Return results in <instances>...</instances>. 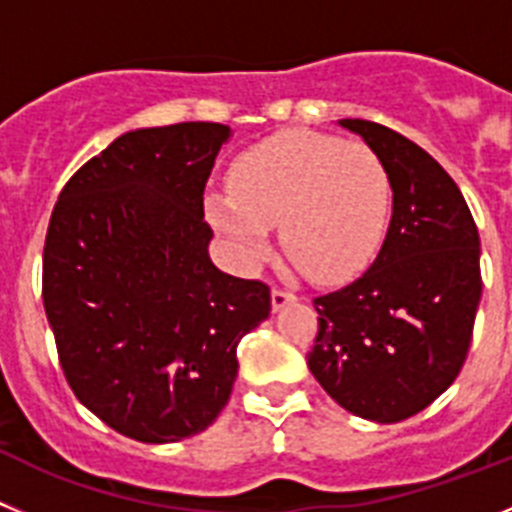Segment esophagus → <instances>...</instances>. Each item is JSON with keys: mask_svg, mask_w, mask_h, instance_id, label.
<instances>
[{"mask_svg": "<svg viewBox=\"0 0 512 512\" xmlns=\"http://www.w3.org/2000/svg\"><path fill=\"white\" fill-rule=\"evenodd\" d=\"M273 311H280V308H285L288 303L296 301V296L290 293V290H283V288H273Z\"/></svg>", "mask_w": 512, "mask_h": 512, "instance_id": "34e87169", "label": "esophagus"}]
</instances>
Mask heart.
<instances>
[{"instance_id":"b5f03b06","label":"heart","mask_w":512,"mask_h":512,"mask_svg":"<svg viewBox=\"0 0 512 512\" xmlns=\"http://www.w3.org/2000/svg\"><path fill=\"white\" fill-rule=\"evenodd\" d=\"M211 227L234 260L260 265L270 227L303 273L339 283L375 257L390 214L388 170L365 142L288 130L250 147L232 168V191L206 196Z\"/></svg>"}]
</instances>
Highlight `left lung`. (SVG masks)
Masks as SVG:
<instances>
[{
    "label": "left lung",
    "mask_w": 512,
    "mask_h": 512,
    "mask_svg": "<svg viewBox=\"0 0 512 512\" xmlns=\"http://www.w3.org/2000/svg\"><path fill=\"white\" fill-rule=\"evenodd\" d=\"M388 170L393 216L362 278L313 298L308 370L344 411L398 423L457 380L482 296L480 234L462 191L426 150L367 119H339Z\"/></svg>",
    "instance_id": "1"
}]
</instances>
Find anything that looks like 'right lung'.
Segmentation results:
<instances>
[{
    "label": "right lung",
    "instance_id": "1",
    "mask_svg": "<svg viewBox=\"0 0 512 512\" xmlns=\"http://www.w3.org/2000/svg\"><path fill=\"white\" fill-rule=\"evenodd\" d=\"M232 130L124 132L73 173L43 250V303L63 375L94 416L145 444L201 434L237 380V344L270 288L209 257L204 188Z\"/></svg>",
    "mask_w": 512,
    "mask_h": 512
}]
</instances>
